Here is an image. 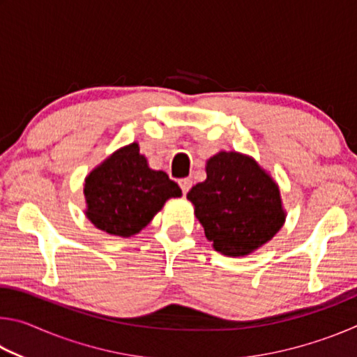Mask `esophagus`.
I'll use <instances>...</instances> for the list:
<instances>
[{"label": "esophagus", "instance_id": "1", "mask_svg": "<svg viewBox=\"0 0 357 357\" xmlns=\"http://www.w3.org/2000/svg\"><path fill=\"white\" fill-rule=\"evenodd\" d=\"M179 185H181V189H183V193L185 195V193L189 192L190 187H192V179H189V178L181 179V181H179Z\"/></svg>", "mask_w": 357, "mask_h": 357}]
</instances>
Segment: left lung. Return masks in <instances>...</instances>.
Here are the masks:
<instances>
[{
  "instance_id": "8db88e82",
  "label": "left lung",
  "mask_w": 357,
  "mask_h": 357,
  "mask_svg": "<svg viewBox=\"0 0 357 357\" xmlns=\"http://www.w3.org/2000/svg\"><path fill=\"white\" fill-rule=\"evenodd\" d=\"M187 200L214 250L225 257L250 255L287 219L279 184L252 155L238 151L209 157L206 179L192 187Z\"/></svg>"
}]
</instances>
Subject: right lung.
I'll use <instances>...</instances> for the list:
<instances>
[{"instance_id":"obj_1","label":"right lung","mask_w":357,"mask_h":357,"mask_svg":"<svg viewBox=\"0 0 357 357\" xmlns=\"http://www.w3.org/2000/svg\"><path fill=\"white\" fill-rule=\"evenodd\" d=\"M84 215L107 234L130 238L140 233L170 198L183 195L162 170H153L134 142L93 168L83 184Z\"/></svg>"}]
</instances>
